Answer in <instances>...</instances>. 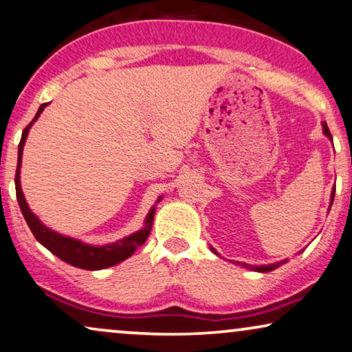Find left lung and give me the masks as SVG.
I'll return each mask as SVG.
<instances>
[{"label": "left lung", "mask_w": 352, "mask_h": 352, "mask_svg": "<svg viewBox=\"0 0 352 352\" xmlns=\"http://www.w3.org/2000/svg\"><path fill=\"white\" fill-rule=\"evenodd\" d=\"M322 129H323V135H325L327 138L330 140V142H333V138H331V133H330V130H329V127H327V124L325 122H323L322 124ZM333 198H335V186H333V190H331V196H330V206H329V210H330V208H331V204H333ZM210 250H212V252H215V254H217V251L214 250V248H210ZM219 256V254H217ZM287 261L288 259H283V261H280V262H275V264H267V265H250V264H245V262H233V264H238V265H243V267H246V269H250V270H254V272H270V270H275L277 269V267H280V265H283V264H287Z\"/></svg>", "instance_id": "obj_1"}]
</instances>
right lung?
Returning a JSON list of instances; mask_svg holds the SVG:
<instances>
[{
	"label": "right lung",
	"mask_w": 352,
	"mask_h": 352,
	"mask_svg": "<svg viewBox=\"0 0 352 352\" xmlns=\"http://www.w3.org/2000/svg\"><path fill=\"white\" fill-rule=\"evenodd\" d=\"M48 106L41 104L38 107V112H36L34 120L27 125L25 130L22 132V138L21 143H19V151H17V170H16V195H17V203L21 206L22 215L25 219L27 225L34 233V236L36 238V241L40 245H43L46 250L53 252L54 256H58L60 261L67 262V264L78 267V269H85V270H101V269H107V267H112L119 262L129 259L130 256L137 251L138 246H142L146 238L151 232L153 227V219H154V212H156V204L162 199V196H159L156 199V203L144 219V225L143 228H140L138 232L132 233V235L120 238L114 243H109V245H88V243H83L77 238L72 236H65L63 233H58L54 230H51L50 227L41 222V220L36 217V215L32 212V209L27 204L25 196H23L22 186H21V166H22V151H23V144H25L27 135H29V130L32 129V125L35 124V120L38 119L41 112H43L45 107Z\"/></svg>",
	"instance_id": "add662e5"
}]
</instances>
